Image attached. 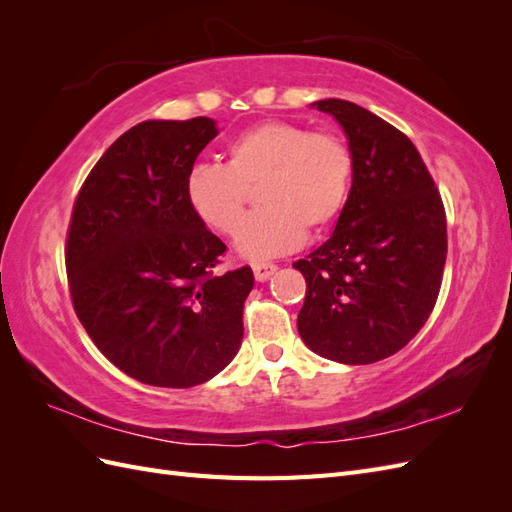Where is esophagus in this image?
I'll use <instances>...</instances> for the list:
<instances>
[{"label":"esophagus","instance_id":"1","mask_svg":"<svg viewBox=\"0 0 512 512\" xmlns=\"http://www.w3.org/2000/svg\"><path fill=\"white\" fill-rule=\"evenodd\" d=\"M252 271H254V277L258 282H267L269 277L277 271V267L273 265V262H252Z\"/></svg>","mask_w":512,"mask_h":512}]
</instances>
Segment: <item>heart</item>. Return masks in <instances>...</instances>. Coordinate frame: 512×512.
Listing matches in <instances>:
<instances>
[{
    "instance_id": "obj_1",
    "label": "heart",
    "mask_w": 512,
    "mask_h": 512,
    "mask_svg": "<svg viewBox=\"0 0 512 512\" xmlns=\"http://www.w3.org/2000/svg\"><path fill=\"white\" fill-rule=\"evenodd\" d=\"M354 156L342 136L294 121H260L226 147V164L198 162L185 177L196 218L224 237L237 235L258 188V209L237 239L239 252L262 260L297 247L305 230L320 232L344 213Z\"/></svg>"
}]
</instances>
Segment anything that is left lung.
<instances>
[{
	"mask_svg": "<svg viewBox=\"0 0 512 512\" xmlns=\"http://www.w3.org/2000/svg\"><path fill=\"white\" fill-rule=\"evenodd\" d=\"M316 106L342 123L354 179L331 239L292 265L307 284L297 327L324 359L369 365L404 348L436 305L446 213L404 132L348 100Z\"/></svg>",
	"mask_w": 512,
	"mask_h": 512,
	"instance_id": "obj_1",
	"label": "left lung"
}]
</instances>
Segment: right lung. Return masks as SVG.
Segmentation results:
<instances>
[{"label": "right lung", "mask_w": 512, "mask_h": 512, "mask_svg": "<svg viewBox=\"0 0 512 512\" xmlns=\"http://www.w3.org/2000/svg\"><path fill=\"white\" fill-rule=\"evenodd\" d=\"M215 121H143L91 168L74 200L66 271L74 312L123 374L190 389L235 359L250 267L215 273L226 245L185 200Z\"/></svg>", "instance_id": "right-lung-1"}]
</instances>
